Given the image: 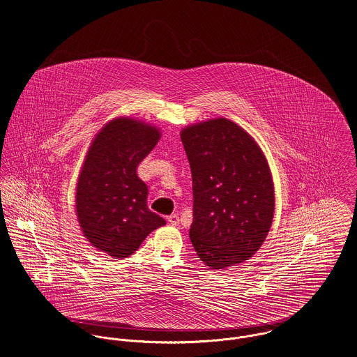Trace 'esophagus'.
I'll list each match as a JSON object with an SVG mask.
<instances>
[{
	"instance_id": "esophagus-1",
	"label": "esophagus",
	"mask_w": 357,
	"mask_h": 357,
	"mask_svg": "<svg viewBox=\"0 0 357 357\" xmlns=\"http://www.w3.org/2000/svg\"><path fill=\"white\" fill-rule=\"evenodd\" d=\"M167 221H169V224L170 225H178V222H180V218H178V215L177 214H172V215H169L167 217Z\"/></svg>"
}]
</instances>
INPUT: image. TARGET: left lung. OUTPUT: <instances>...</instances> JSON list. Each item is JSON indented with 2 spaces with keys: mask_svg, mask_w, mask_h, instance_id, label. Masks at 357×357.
Segmentation results:
<instances>
[{
  "mask_svg": "<svg viewBox=\"0 0 357 357\" xmlns=\"http://www.w3.org/2000/svg\"><path fill=\"white\" fill-rule=\"evenodd\" d=\"M181 142L192 173V246L210 269L253 257L273 220L275 190L268 160L238 123L214 118L185 126Z\"/></svg>",
  "mask_w": 357,
  "mask_h": 357,
  "instance_id": "obj_1",
  "label": "left lung"
}]
</instances>
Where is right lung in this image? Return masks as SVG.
<instances>
[{
    "label": "right lung",
    "mask_w": 357,
    "mask_h": 357,
    "mask_svg": "<svg viewBox=\"0 0 357 357\" xmlns=\"http://www.w3.org/2000/svg\"><path fill=\"white\" fill-rule=\"evenodd\" d=\"M159 139L156 126L130 116L111 119L93 137L77 181L75 213L84 236L99 252L129 257L166 224L149 208V188L137 176Z\"/></svg>",
    "instance_id": "obj_1"
}]
</instances>
